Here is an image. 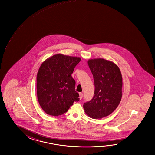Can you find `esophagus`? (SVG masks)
Here are the masks:
<instances>
[{
  "instance_id": "esophagus-1",
  "label": "esophagus",
  "mask_w": 155,
  "mask_h": 155,
  "mask_svg": "<svg viewBox=\"0 0 155 155\" xmlns=\"http://www.w3.org/2000/svg\"><path fill=\"white\" fill-rule=\"evenodd\" d=\"M79 96H80V99H81L82 98V97H83V94L82 93H79Z\"/></svg>"
}]
</instances>
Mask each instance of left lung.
Segmentation results:
<instances>
[{
	"label": "left lung",
	"instance_id": "1",
	"mask_svg": "<svg viewBox=\"0 0 155 155\" xmlns=\"http://www.w3.org/2000/svg\"><path fill=\"white\" fill-rule=\"evenodd\" d=\"M88 64L95 86L93 98L84 104L86 114L94 119L109 115L122 98V78L117 65L103 58L90 59Z\"/></svg>",
	"mask_w": 155,
	"mask_h": 155
}]
</instances>
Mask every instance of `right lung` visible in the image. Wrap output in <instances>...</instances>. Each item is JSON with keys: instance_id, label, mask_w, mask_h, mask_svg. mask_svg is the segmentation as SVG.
Here are the masks:
<instances>
[{"instance_id": "add662e5", "label": "right lung", "mask_w": 155, "mask_h": 155, "mask_svg": "<svg viewBox=\"0 0 155 155\" xmlns=\"http://www.w3.org/2000/svg\"><path fill=\"white\" fill-rule=\"evenodd\" d=\"M81 61L77 57L55 54L41 65L37 74V97L40 105L50 115H61L78 101L75 81L71 74Z\"/></svg>"}]
</instances>
